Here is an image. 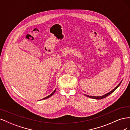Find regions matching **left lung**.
Returning <instances> with one entry per match:
<instances>
[{"mask_svg": "<svg viewBox=\"0 0 130 130\" xmlns=\"http://www.w3.org/2000/svg\"><path fill=\"white\" fill-rule=\"evenodd\" d=\"M121 82H122V80L120 81V83L117 85V86H116V87L114 88L112 90H111V91H110L109 92H108V93H106V94H104V95H102V96H90V95H87V94H84V95H85V96H87V97H88V98H92V99H98V100H99V99H103V98H106V97H107V96H108L109 95H110V94H112L113 92H114L115 91V90L118 88V87L119 86H120V85L121 84Z\"/></svg>", "mask_w": 130, "mask_h": 130, "instance_id": "left-lung-1", "label": "left lung"}]
</instances>
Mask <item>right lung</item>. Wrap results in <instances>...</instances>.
Returning <instances> with one entry per match:
<instances>
[{
  "instance_id": "obj_1",
  "label": "right lung",
  "mask_w": 130,
  "mask_h": 130,
  "mask_svg": "<svg viewBox=\"0 0 130 130\" xmlns=\"http://www.w3.org/2000/svg\"><path fill=\"white\" fill-rule=\"evenodd\" d=\"M56 89H55L54 90V91L52 93H51L50 94V95H49L48 96H46V97H45L44 98H43V99H41V100H44V99H48V98H50V96H52L53 95V94L55 93V92H56Z\"/></svg>"
}]
</instances>
